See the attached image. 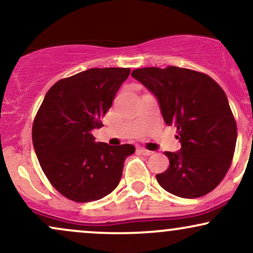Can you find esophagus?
<instances>
[{
	"instance_id": "esophagus-1",
	"label": "esophagus",
	"mask_w": 253,
	"mask_h": 253,
	"mask_svg": "<svg viewBox=\"0 0 253 253\" xmlns=\"http://www.w3.org/2000/svg\"><path fill=\"white\" fill-rule=\"evenodd\" d=\"M139 152H140L143 156H151L153 153L152 151H149V150L144 149V147H140V149H139Z\"/></svg>"
}]
</instances>
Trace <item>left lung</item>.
Wrapping results in <instances>:
<instances>
[{
  "label": "left lung",
  "mask_w": 253,
  "mask_h": 253,
  "mask_svg": "<svg viewBox=\"0 0 253 253\" xmlns=\"http://www.w3.org/2000/svg\"><path fill=\"white\" fill-rule=\"evenodd\" d=\"M132 77L157 98L165 124L178 130L181 149L165 152L170 165L157 181L183 199L208 194L227 173L237 143L225 91L208 75L177 66L135 69Z\"/></svg>",
  "instance_id": "8db88e82"
}]
</instances>
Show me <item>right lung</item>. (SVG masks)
I'll list each match as a JSON object with an SVG mask.
<instances>
[{
    "mask_svg": "<svg viewBox=\"0 0 253 253\" xmlns=\"http://www.w3.org/2000/svg\"><path fill=\"white\" fill-rule=\"evenodd\" d=\"M130 70L89 69L58 81L46 92L34 119L32 138L48 181L75 202L102 199L118 187L124 163L135 147L95 143L91 130L102 127Z\"/></svg>",
    "mask_w": 253,
    "mask_h": 253,
    "instance_id": "obj_1",
    "label": "right lung"
}]
</instances>
